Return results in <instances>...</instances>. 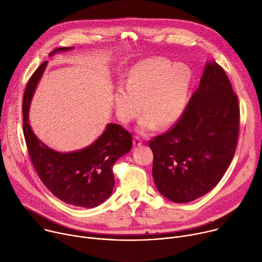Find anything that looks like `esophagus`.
I'll use <instances>...</instances> for the list:
<instances>
[{
    "label": "esophagus",
    "instance_id": "34e87169",
    "mask_svg": "<svg viewBox=\"0 0 262 262\" xmlns=\"http://www.w3.org/2000/svg\"><path fill=\"white\" fill-rule=\"evenodd\" d=\"M142 143H143V140L141 139V137H139V136H135V139H134V145H135V146H140Z\"/></svg>",
    "mask_w": 262,
    "mask_h": 262
}]
</instances>
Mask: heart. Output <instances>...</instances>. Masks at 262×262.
<instances>
[{"label": "heart", "instance_id": "heart-1", "mask_svg": "<svg viewBox=\"0 0 262 262\" xmlns=\"http://www.w3.org/2000/svg\"><path fill=\"white\" fill-rule=\"evenodd\" d=\"M192 72L183 63L156 58L136 64L127 73L124 87L114 94L116 114L122 122H129L141 111L145 112L138 129L147 133L159 124L167 127L181 115L185 106Z\"/></svg>", "mask_w": 262, "mask_h": 262}]
</instances>
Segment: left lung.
<instances>
[{
    "instance_id": "left-lung-1",
    "label": "left lung",
    "mask_w": 262,
    "mask_h": 262,
    "mask_svg": "<svg viewBox=\"0 0 262 262\" xmlns=\"http://www.w3.org/2000/svg\"><path fill=\"white\" fill-rule=\"evenodd\" d=\"M239 132L238 98L219 64H206L179 120L149 141L159 192L175 203L212 190L228 169Z\"/></svg>"
}]
</instances>
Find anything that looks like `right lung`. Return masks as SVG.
I'll return each instance as SVG.
<instances>
[{
	"label": "right lung",
	"instance_id": "obj_1",
	"mask_svg": "<svg viewBox=\"0 0 262 262\" xmlns=\"http://www.w3.org/2000/svg\"><path fill=\"white\" fill-rule=\"evenodd\" d=\"M72 48L56 49L57 52ZM48 62L32 74L23 99V130L31 162L47 188L61 201L79 207L92 208L102 203L113 191L114 164L133 147L132 134L119 124H107L103 134L90 146L79 151L62 154L38 140L28 119L33 92Z\"/></svg>",
	"mask_w": 262,
	"mask_h": 262
}]
</instances>
